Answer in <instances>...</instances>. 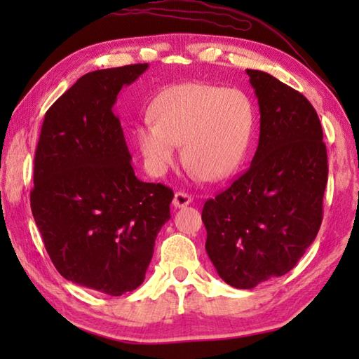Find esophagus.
Returning a JSON list of instances; mask_svg holds the SVG:
<instances>
[{
  "label": "esophagus",
  "mask_w": 359,
  "mask_h": 359,
  "mask_svg": "<svg viewBox=\"0 0 359 359\" xmlns=\"http://www.w3.org/2000/svg\"><path fill=\"white\" fill-rule=\"evenodd\" d=\"M191 203V196L190 194H187V193H182V191H179V193H175L174 194V199H172V205L175 209H180V208H185V205H188Z\"/></svg>",
  "instance_id": "34e87169"
}]
</instances>
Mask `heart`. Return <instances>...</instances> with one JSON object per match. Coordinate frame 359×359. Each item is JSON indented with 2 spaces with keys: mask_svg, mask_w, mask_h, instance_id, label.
Here are the masks:
<instances>
[{
  "mask_svg": "<svg viewBox=\"0 0 359 359\" xmlns=\"http://www.w3.org/2000/svg\"><path fill=\"white\" fill-rule=\"evenodd\" d=\"M150 114L136 126V144L155 175L174 165L179 144L187 165L210 180L233 174L250 147L255 109L241 88L177 83L156 96Z\"/></svg>",
  "mask_w": 359,
  "mask_h": 359,
  "instance_id": "b5f03b06",
  "label": "heart"
}]
</instances>
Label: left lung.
Wrapping results in <instances>:
<instances>
[{"label":"left lung","mask_w":359,"mask_h":359,"mask_svg":"<svg viewBox=\"0 0 359 359\" xmlns=\"http://www.w3.org/2000/svg\"><path fill=\"white\" fill-rule=\"evenodd\" d=\"M259 106L252 165L203 209L205 252L224 282L255 288L285 276L317 238L323 220L327 156L306 96L264 71L247 69Z\"/></svg>","instance_id":"8db88e82"}]
</instances>
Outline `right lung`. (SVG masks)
Wrapping results in <instances>:
<instances>
[{
    "instance_id": "1",
    "label": "right lung",
    "mask_w": 359,
    "mask_h": 359,
    "mask_svg": "<svg viewBox=\"0 0 359 359\" xmlns=\"http://www.w3.org/2000/svg\"><path fill=\"white\" fill-rule=\"evenodd\" d=\"M128 65L82 76L46 112L34 156L32 212L66 280L111 296L144 282L174 193L136 177L117 95L147 71Z\"/></svg>"
}]
</instances>
